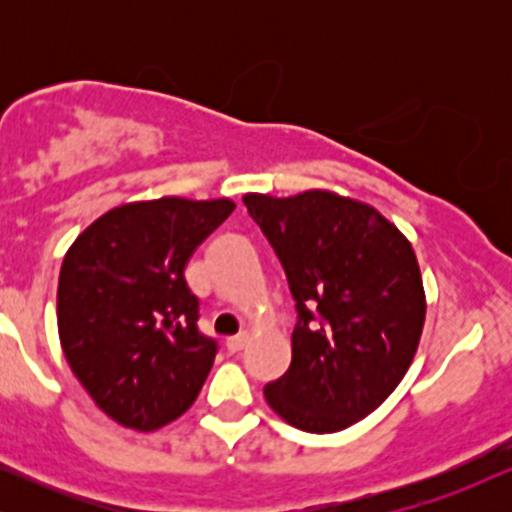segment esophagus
Here are the masks:
<instances>
[{"mask_svg":"<svg viewBox=\"0 0 512 512\" xmlns=\"http://www.w3.org/2000/svg\"><path fill=\"white\" fill-rule=\"evenodd\" d=\"M245 344H248V334H238V337H231L226 342L228 351H231V354H238V351H243Z\"/></svg>","mask_w":512,"mask_h":512,"instance_id":"esophagus-1","label":"esophagus"}]
</instances>
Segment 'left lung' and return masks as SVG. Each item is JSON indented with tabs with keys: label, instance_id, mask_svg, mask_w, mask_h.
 I'll list each match as a JSON object with an SVG mask.
<instances>
[{
	"label": "left lung",
	"instance_id": "8db88e82",
	"mask_svg": "<svg viewBox=\"0 0 512 512\" xmlns=\"http://www.w3.org/2000/svg\"><path fill=\"white\" fill-rule=\"evenodd\" d=\"M284 267L298 322L291 366L264 387L286 424L337 433L404 378L426 320L414 248L370 204L330 190L243 197Z\"/></svg>",
	"mask_w": 512,
	"mask_h": 512
}]
</instances>
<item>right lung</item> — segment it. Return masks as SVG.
<instances>
[{"instance_id":"right-lung-1","label":"right lung","mask_w":512,"mask_h":512,"mask_svg":"<svg viewBox=\"0 0 512 512\" xmlns=\"http://www.w3.org/2000/svg\"><path fill=\"white\" fill-rule=\"evenodd\" d=\"M231 199L161 197L98 216L64 255L57 330L69 368L120 426L156 431L185 414L214 366L185 281L197 245Z\"/></svg>"}]
</instances>
